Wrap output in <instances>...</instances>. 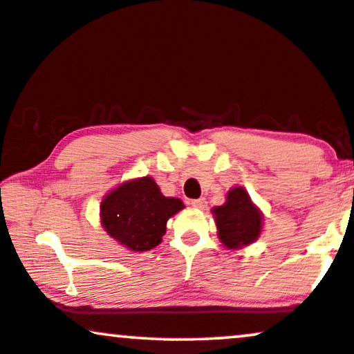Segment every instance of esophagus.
<instances>
[{
	"label": "esophagus",
	"mask_w": 354,
	"mask_h": 354,
	"mask_svg": "<svg viewBox=\"0 0 354 354\" xmlns=\"http://www.w3.org/2000/svg\"><path fill=\"white\" fill-rule=\"evenodd\" d=\"M191 205L194 209H205V205H207V201H205L204 198H201V199H192L191 201Z\"/></svg>",
	"instance_id": "34e87169"
}]
</instances>
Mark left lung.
Here are the masks:
<instances>
[{
	"label": "left lung",
	"mask_w": 354,
	"mask_h": 354,
	"mask_svg": "<svg viewBox=\"0 0 354 354\" xmlns=\"http://www.w3.org/2000/svg\"><path fill=\"white\" fill-rule=\"evenodd\" d=\"M216 216L218 239L227 248L234 250L253 243L261 234L263 216L241 186L227 192L225 204L212 209Z\"/></svg>",
	"instance_id": "1"
}]
</instances>
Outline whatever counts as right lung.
<instances>
[{
	"label": "right lung",
	"mask_w": 354,
	"mask_h": 354,
	"mask_svg": "<svg viewBox=\"0 0 354 354\" xmlns=\"http://www.w3.org/2000/svg\"><path fill=\"white\" fill-rule=\"evenodd\" d=\"M185 204L167 198L150 176L122 183L101 203L104 230L132 252H149L162 243L169 217Z\"/></svg>",
	"instance_id": "1"
}]
</instances>
